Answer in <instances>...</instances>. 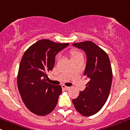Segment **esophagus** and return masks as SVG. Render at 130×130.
<instances>
[{"label":"esophagus","instance_id":"esophagus-1","mask_svg":"<svg viewBox=\"0 0 130 130\" xmlns=\"http://www.w3.org/2000/svg\"><path fill=\"white\" fill-rule=\"evenodd\" d=\"M62 88L63 89H64V90H68V89H69V87H68V86H65V85H62Z\"/></svg>","mask_w":130,"mask_h":130}]
</instances>
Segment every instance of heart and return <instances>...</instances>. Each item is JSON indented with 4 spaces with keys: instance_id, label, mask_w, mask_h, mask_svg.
<instances>
[{
    "instance_id": "obj_1",
    "label": "heart",
    "mask_w": 130,
    "mask_h": 130,
    "mask_svg": "<svg viewBox=\"0 0 130 130\" xmlns=\"http://www.w3.org/2000/svg\"><path fill=\"white\" fill-rule=\"evenodd\" d=\"M71 54V58H73V57H77V56H82V54H81L80 52L77 51H75V50L72 51Z\"/></svg>"
}]
</instances>
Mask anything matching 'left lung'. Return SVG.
<instances>
[{"instance_id":"obj_1","label":"left lung","mask_w":130,"mask_h":130,"mask_svg":"<svg viewBox=\"0 0 130 130\" xmlns=\"http://www.w3.org/2000/svg\"><path fill=\"white\" fill-rule=\"evenodd\" d=\"M73 45L83 49L87 56L84 75L89 79L86 88L78 97L73 100L76 111L85 116L97 113L107 101L111 87L113 73L108 54L90 41Z\"/></svg>"}]
</instances>
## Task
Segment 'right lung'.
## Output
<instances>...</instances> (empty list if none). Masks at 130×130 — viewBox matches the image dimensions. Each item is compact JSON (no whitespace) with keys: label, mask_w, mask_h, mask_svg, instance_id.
<instances>
[{"label":"right lung","mask_w":130,"mask_h":130,"mask_svg":"<svg viewBox=\"0 0 130 130\" xmlns=\"http://www.w3.org/2000/svg\"><path fill=\"white\" fill-rule=\"evenodd\" d=\"M69 45L41 39L30 45L21 59L17 74V87L25 106L34 114L45 116L56 108L61 85L47 82L53 70L56 54Z\"/></svg>","instance_id":"right-lung-1"}]
</instances>
